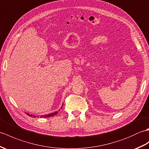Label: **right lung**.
I'll return each mask as SVG.
<instances>
[{
    "label": "right lung",
    "instance_id": "right-lung-1",
    "mask_svg": "<svg viewBox=\"0 0 149 149\" xmlns=\"http://www.w3.org/2000/svg\"><path fill=\"white\" fill-rule=\"evenodd\" d=\"M62 107H63V105H62ZM61 108H62V107H61ZM60 111V110H58V111H55V112H54V113H49V114H48V115H41V116H40V117H52V116H54L55 115H57V113H58V112ZM27 115H29V116H31V117H36V116L35 115H30L29 113H27Z\"/></svg>",
    "mask_w": 149,
    "mask_h": 149
}]
</instances>
